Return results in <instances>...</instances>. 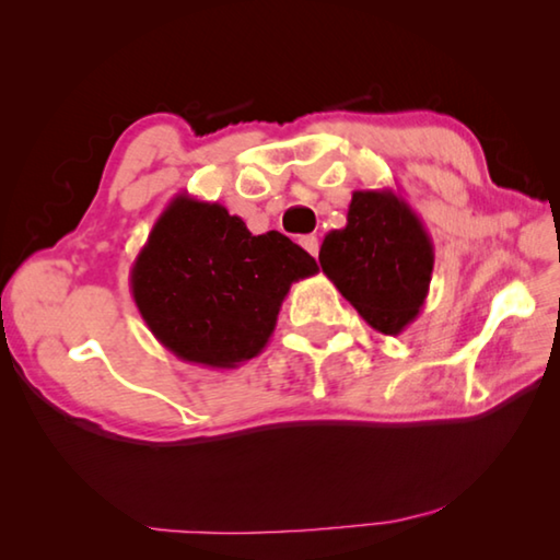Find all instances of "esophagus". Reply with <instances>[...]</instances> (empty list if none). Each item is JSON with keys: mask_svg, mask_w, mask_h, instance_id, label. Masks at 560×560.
I'll return each mask as SVG.
<instances>
[{"mask_svg": "<svg viewBox=\"0 0 560 560\" xmlns=\"http://www.w3.org/2000/svg\"><path fill=\"white\" fill-rule=\"evenodd\" d=\"M301 246L311 254V257H318V236H314V234L301 236Z\"/></svg>", "mask_w": 560, "mask_h": 560, "instance_id": "1", "label": "esophagus"}]
</instances>
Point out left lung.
Here are the masks:
<instances>
[{
	"label": "left lung",
	"mask_w": 560,
	"mask_h": 560,
	"mask_svg": "<svg viewBox=\"0 0 560 560\" xmlns=\"http://www.w3.org/2000/svg\"><path fill=\"white\" fill-rule=\"evenodd\" d=\"M320 269L375 330L397 336L428 299L434 246L420 217L393 189H355L343 230H330Z\"/></svg>",
	"instance_id": "1"
}]
</instances>
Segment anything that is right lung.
<instances>
[{
  "label": "right lung",
  "instance_id": "add662e5",
  "mask_svg": "<svg viewBox=\"0 0 560 560\" xmlns=\"http://www.w3.org/2000/svg\"><path fill=\"white\" fill-rule=\"evenodd\" d=\"M316 259L281 232L252 234L220 202L173 197L130 267V293L170 353L236 368L267 348L293 281Z\"/></svg>",
  "mask_w": 560,
  "mask_h": 560
}]
</instances>
